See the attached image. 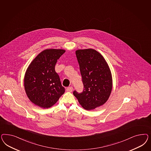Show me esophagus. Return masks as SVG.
I'll use <instances>...</instances> for the list:
<instances>
[{
	"label": "esophagus",
	"mask_w": 151,
	"mask_h": 151,
	"mask_svg": "<svg viewBox=\"0 0 151 151\" xmlns=\"http://www.w3.org/2000/svg\"><path fill=\"white\" fill-rule=\"evenodd\" d=\"M73 86H70V87H68L66 88L67 91L71 92L73 91Z\"/></svg>",
	"instance_id": "1"
}]
</instances>
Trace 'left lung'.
I'll list each match as a JSON object with an SVG mask.
<instances>
[{"instance_id":"1","label":"left lung","mask_w":151,"mask_h":151,"mask_svg":"<svg viewBox=\"0 0 151 151\" xmlns=\"http://www.w3.org/2000/svg\"><path fill=\"white\" fill-rule=\"evenodd\" d=\"M76 55L82 76L83 90L73 94L82 107L95 109L104 105L110 97L112 80L110 68L103 56L91 49L78 50Z\"/></svg>"}]
</instances>
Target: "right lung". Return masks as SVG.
<instances>
[{"label":"right lung","instance_id":"obj_1","mask_svg":"<svg viewBox=\"0 0 151 151\" xmlns=\"http://www.w3.org/2000/svg\"><path fill=\"white\" fill-rule=\"evenodd\" d=\"M62 49H46L29 66L24 78V87L29 100L42 108L54 105L65 92L55 65L64 54Z\"/></svg>","mask_w":151,"mask_h":151}]
</instances>
